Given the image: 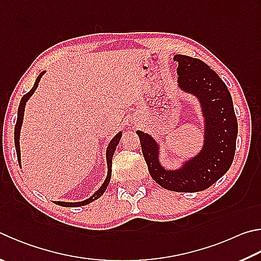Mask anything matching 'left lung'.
Listing matches in <instances>:
<instances>
[{"instance_id": "1", "label": "left lung", "mask_w": 261, "mask_h": 261, "mask_svg": "<svg viewBox=\"0 0 261 261\" xmlns=\"http://www.w3.org/2000/svg\"><path fill=\"white\" fill-rule=\"evenodd\" d=\"M177 87L200 103L203 117V145L198 153L185 159L180 167L168 169L161 163L162 146L147 132H136L148 171L161 187L172 192L194 193L209 188L233 163L238 120L233 99L224 81L202 60L176 55Z\"/></svg>"}]
</instances>
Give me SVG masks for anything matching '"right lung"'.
I'll return each instance as SVG.
<instances>
[{
  "mask_svg": "<svg viewBox=\"0 0 261 261\" xmlns=\"http://www.w3.org/2000/svg\"><path fill=\"white\" fill-rule=\"evenodd\" d=\"M45 73V70L43 72H41L39 76H37L36 81L33 85V88L31 89L30 92H27L26 94H23L20 103H19V107H18V114H17V123H16V126H15V146H16V150H17V158H18V163L19 165L21 167V156H20V143H19V140H20V130H21V125H22V121H23V114H25V107H26V102L28 101V99H30L33 94H34L35 90L39 87V83L41 81V77L43 76ZM121 137H122V131L117 132L115 135L114 138H113L110 144L107 146V149H106V162H107V177L105 179V181L102 182V185L100 186V188L98 189V191L92 194L91 196L87 200L81 201V202H63V201H55L56 204L61 205V206H66V207H77V206H82V205H87L89 203L93 202L94 200H98L99 197H100L103 193H105L106 188L108 185H110L111 181V177H112V160H113V155L115 153V149H116V146L118 145L121 140Z\"/></svg>",
  "mask_w": 261,
  "mask_h": 261,
  "instance_id": "right-lung-1",
  "label": "right lung"
}]
</instances>
